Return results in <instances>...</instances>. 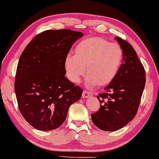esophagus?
Instances as JSON below:
<instances>
[{"label":"esophagus","instance_id":"obj_1","mask_svg":"<svg viewBox=\"0 0 159 159\" xmlns=\"http://www.w3.org/2000/svg\"><path fill=\"white\" fill-rule=\"evenodd\" d=\"M82 96H83V98H88L89 97H92V94L90 93V92H87V91H83Z\"/></svg>","mask_w":159,"mask_h":159}]
</instances>
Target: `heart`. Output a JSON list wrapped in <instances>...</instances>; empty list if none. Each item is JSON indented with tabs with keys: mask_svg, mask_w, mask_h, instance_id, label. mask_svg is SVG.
Listing matches in <instances>:
<instances>
[{
	"mask_svg": "<svg viewBox=\"0 0 159 159\" xmlns=\"http://www.w3.org/2000/svg\"><path fill=\"white\" fill-rule=\"evenodd\" d=\"M124 52L120 46L101 37H93L78 43L74 55L65 60L67 76L72 83H78L86 68L85 85L92 89L110 84L116 76L122 65Z\"/></svg>",
	"mask_w": 159,
	"mask_h": 159,
	"instance_id": "b5f03b06",
	"label": "heart"
}]
</instances>
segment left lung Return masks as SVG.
Segmentation results:
<instances>
[{"label": "left lung", "mask_w": 159, "mask_h": 159, "mask_svg": "<svg viewBox=\"0 0 159 159\" xmlns=\"http://www.w3.org/2000/svg\"><path fill=\"white\" fill-rule=\"evenodd\" d=\"M123 63L114 80L97 96L101 107L92 114V122L100 129L114 131L131 122L136 116L146 83V73L132 46L119 37Z\"/></svg>", "instance_id": "left-lung-1"}]
</instances>
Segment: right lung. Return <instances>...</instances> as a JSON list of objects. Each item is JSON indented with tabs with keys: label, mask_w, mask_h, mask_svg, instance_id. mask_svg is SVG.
<instances>
[{
	"label": "right lung",
	"mask_w": 159,
	"mask_h": 159,
	"mask_svg": "<svg viewBox=\"0 0 159 159\" xmlns=\"http://www.w3.org/2000/svg\"><path fill=\"white\" fill-rule=\"evenodd\" d=\"M83 36L70 29L49 30L37 35L18 63L15 92L25 119L40 131L60 127L83 89L65 77V60L74 43Z\"/></svg>",
	"instance_id": "1"
}]
</instances>
